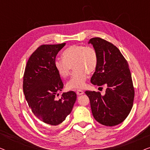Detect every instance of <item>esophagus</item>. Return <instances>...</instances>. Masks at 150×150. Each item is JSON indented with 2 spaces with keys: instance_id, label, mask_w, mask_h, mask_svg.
Segmentation results:
<instances>
[{
  "instance_id": "obj_1",
  "label": "esophagus",
  "mask_w": 150,
  "mask_h": 150,
  "mask_svg": "<svg viewBox=\"0 0 150 150\" xmlns=\"http://www.w3.org/2000/svg\"><path fill=\"white\" fill-rule=\"evenodd\" d=\"M76 93H77V95L81 96V95H83V94L84 93V91H82V90H81V89H78L76 91Z\"/></svg>"
}]
</instances>
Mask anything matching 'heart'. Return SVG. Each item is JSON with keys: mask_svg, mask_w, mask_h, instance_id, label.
<instances>
[{"mask_svg": "<svg viewBox=\"0 0 150 150\" xmlns=\"http://www.w3.org/2000/svg\"><path fill=\"white\" fill-rule=\"evenodd\" d=\"M63 59H57L54 66L61 78H66L70 73L73 65L74 72L67 81L69 89L83 88L89 74L95 71L98 65V54L95 49L89 46L72 45L62 53Z\"/></svg>", "mask_w": 150, "mask_h": 150, "instance_id": "1", "label": "heart"}]
</instances>
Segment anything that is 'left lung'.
<instances>
[{
    "label": "left lung",
    "instance_id": "1",
    "mask_svg": "<svg viewBox=\"0 0 150 150\" xmlns=\"http://www.w3.org/2000/svg\"><path fill=\"white\" fill-rule=\"evenodd\" d=\"M98 54V65L91 82L107 86L106 93L86 91L95 120L104 126H113L124 122L133 105L134 90L127 61L115 46L100 38H91Z\"/></svg>",
    "mask_w": 150,
    "mask_h": 150
}]
</instances>
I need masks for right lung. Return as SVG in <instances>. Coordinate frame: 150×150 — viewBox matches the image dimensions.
<instances>
[{"label":"right lung","instance_id":"right-lung-1","mask_svg":"<svg viewBox=\"0 0 150 150\" xmlns=\"http://www.w3.org/2000/svg\"><path fill=\"white\" fill-rule=\"evenodd\" d=\"M61 44L42 45L31 54L26 63L23 78V91L28 106L42 122L57 126L70 114L76 100L74 91L63 93V83L57 72L54 62L58 52L65 46Z\"/></svg>","mask_w":150,"mask_h":150}]
</instances>
